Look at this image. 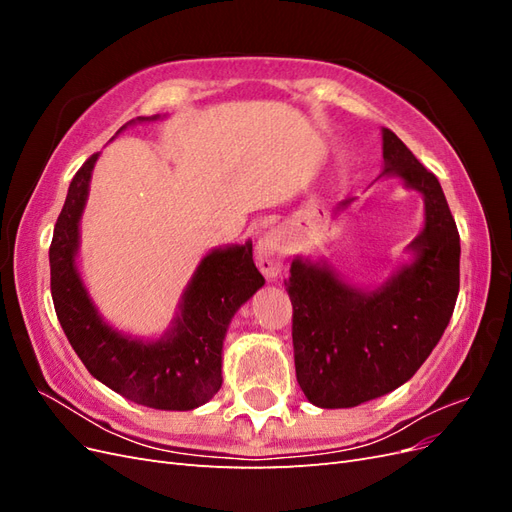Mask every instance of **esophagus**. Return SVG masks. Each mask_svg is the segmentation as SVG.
<instances>
[{
	"instance_id": "esophagus-1",
	"label": "esophagus",
	"mask_w": 512,
	"mask_h": 512,
	"mask_svg": "<svg viewBox=\"0 0 512 512\" xmlns=\"http://www.w3.org/2000/svg\"><path fill=\"white\" fill-rule=\"evenodd\" d=\"M284 258H286V245L284 239L277 235V232H267L256 245V262L262 271V275H267L269 280L277 277V273L284 267Z\"/></svg>"
}]
</instances>
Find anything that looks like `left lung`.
Here are the masks:
<instances>
[{"mask_svg": "<svg viewBox=\"0 0 512 512\" xmlns=\"http://www.w3.org/2000/svg\"><path fill=\"white\" fill-rule=\"evenodd\" d=\"M384 175L425 196L427 222L412 241L416 260L376 292L346 286L327 269L294 260L292 303L297 382L320 408H352L408 382L436 348L459 294V230L438 177L389 128Z\"/></svg>", "mask_w": 512, "mask_h": 512, "instance_id": "left-lung-1", "label": "left lung"}]
</instances>
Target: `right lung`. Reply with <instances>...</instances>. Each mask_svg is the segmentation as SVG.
Wrapping results in <instances>:
<instances>
[{
	"instance_id": "add662e5",
	"label": "right lung",
	"mask_w": 512,
	"mask_h": 512,
	"mask_svg": "<svg viewBox=\"0 0 512 512\" xmlns=\"http://www.w3.org/2000/svg\"><path fill=\"white\" fill-rule=\"evenodd\" d=\"M98 153L76 170L61 209L49 260L53 305L70 346L94 378L126 399L156 410H194L222 386V344L230 318L265 284L252 243L215 250L185 290L173 331L156 344L106 327L74 267L79 220Z\"/></svg>"
}]
</instances>
